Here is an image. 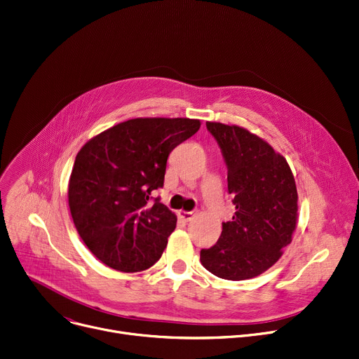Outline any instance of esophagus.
<instances>
[{
	"instance_id": "1",
	"label": "esophagus",
	"mask_w": 359,
	"mask_h": 359,
	"mask_svg": "<svg viewBox=\"0 0 359 359\" xmlns=\"http://www.w3.org/2000/svg\"><path fill=\"white\" fill-rule=\"evenodd\" d=\"M196 215V212H194V210H190V212H187V210H182V212H179V217L182 218V219H184V221H190Z\"/></svg>"
}]
</instances>
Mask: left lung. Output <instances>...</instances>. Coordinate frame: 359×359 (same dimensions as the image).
<instances>
[{
	"label": "left lung",
	"instance_id": "1",
	"mask_svg": "<svg viewBox=\"0 0 359 359\" xmlns=\"http://www.w3.org/2000/svg\"><path fill=\"white\" fill-rule=\"evenodd\" d=\"M228 169L235 215L222 224L213 247L201 251L202 266L219 278L247 280L269 270L292 243L297 189L290 165L248 130L206 123Z\"/></svg>",
	"mask_w": 359,
	"mask_h": 359
}]
</instances>
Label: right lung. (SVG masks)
<instances>
[{
	"label": "right lung",
	"instance_id": "1",
	"mask_svg": "<svg viewBox=\"0 0 359 359\" xmlns=\"http://www.w3.org/2000/svg\"><path fill=\"white\" fill-rule=\"evenodd\" d=\"M199 127V119L135 118L81 149L69 208L82 241L104 264L134 273L160 259L177 218L151 194L163 187L172 150Z\"/></svg>",
	"mask_w": 359,
	"mask_h": 359
}]
</instances>
